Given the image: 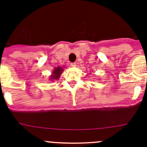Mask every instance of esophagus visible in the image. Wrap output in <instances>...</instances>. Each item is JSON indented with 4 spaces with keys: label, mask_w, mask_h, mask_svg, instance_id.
I'll return each instance as SVG.
<instances>
[{
    "label": "esophagus",
    "mask_w": 147,
    "mask_h": 147,
    "mask_svg": "<svg viewBox=\"0 0 147 147\" xmlns=\"http://www.w3.org/2000/svg\"><path fill=\"white\" fill-rule=\"evenodd\" d=\"M71 67H75L76 66V62H71Z\"/></svg>",
    "instance_id": "1"
}]
</instances>
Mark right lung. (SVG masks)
Here are the masks:
<instances>
[{
    "instance_id": "1",
    "label": "right lung",
    "mask_w": 147,
    "mask_h": 147,
    "mask_svg": "<svg viewBox=\"0 0 147 147\" xmlns=\"http://www.w3.org/2000/svg\"><path fill=\"white\" fill-rule=\"evenodd\" d=\"M62 71H63V68L61 67H54V71L52 72V74L50 76V80L54 81V80H59V78L60 77V75L62 74Z\"/></svg>"
}]
</instances>
